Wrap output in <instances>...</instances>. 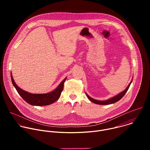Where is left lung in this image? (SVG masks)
<instances>
[{"instance_id": "1", "label": "left lung", "mask_w": 150, "mask_h": 150, "mask_svg": "<svg viewBox=\"0 0 150 150\" xmlns=\"http://www.w3.org/2000/svg\"><path fill=\"white\" fill-rule=\"evenodd\" d=\"M131 82H132V81L129 83V84L128 85V86H127V87L125 89V91H123V92H122L121 93H120V94H119L118 95H117V96H116L115 97H113V98H110V99H109V100H105V101H99V100H95V99H93V98H91L90 96H88L87 94V97L88 98V99L91 101H92V102H93V103H96V104H101V105H105V104H113V103H116V102H117V101H118L119 100H120L124 96H125V94H126V93L127 92V91L128 90V89H129V87H130V85H131Z\"/></svg>"}]
</instances>
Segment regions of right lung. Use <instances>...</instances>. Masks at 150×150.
Returning <instances> with one entry per match:
<instances>
[{
  "label": "right lung",
  "mask_w": 150,
  "mask_h": 150,
  "mask_svg": "<svg viewBox=\"0 0 150 150\" xmlns=\"http://www.w3.org/2000/svg\"><path fill=\"white\" fill-rule=\"evenodd\" d=\"M11 76L13 86L15 87L16 91L21 96V97L30 104L38 106L49 105L57 101L60 97L61 93L63 91L64 82L67 79H64L59 84L57 88H56L51 93L46 94H31L26 92L19 88L17 86V85L15 83L12 74H11Z\"/></svg>",
  "instance_id": "add662e5"
}]
</instances>
